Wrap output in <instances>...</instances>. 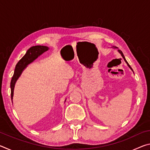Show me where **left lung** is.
Wrapping results in <instances>:
<instances>
[{"label": "left lung", "instance_id": "obj_1", "mask_svg": "<svg viewBox=\"0 0 150 150\" xmlns=\"http://www.w3.org/2000/svg\"><path fill=\"white\" fill-rule=\"evenodd\" d=\"M118 52H119V53H120V54H121V55H122V57H123V59H124V61H125V62H126V63H127V65H128V67L130 68V69H132V71H133V70H132V67H130V65L128 64V62H127V61L126 60V59H125V57H124V54H123V53H122V51H120V50H118Z\"/></svg>", "mask_w": 150, "mask_h": 150}]
</instances>
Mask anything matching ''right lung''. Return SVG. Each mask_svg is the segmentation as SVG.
Instances as JSON below:
<instances>
[{"mask_svg":"<svg viewBox=\"0 0 150 150\" xmlns=\"http://www.w3.org/2000/svg\"><path fill=\"white\" fill-rule=\"evenodd\" d=\"M48 50H49V47L44 46V45H35V46H32L29 50H28L26 54L18 62L16 67H15L13 77H12L11 82L12 102V98H13L15 83H16L17 79L19 78L20 76L21 75L22 71L27 67L28 65L34 62L40 55H42L43 53L46 52Z\"/></svg>","mask_w":150,"mask_h":150,"instance_id":"add662e5","label":"right lung"}]
</instances>
